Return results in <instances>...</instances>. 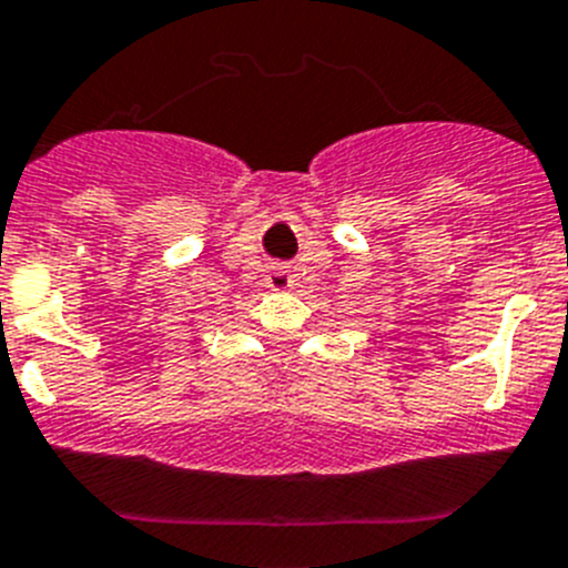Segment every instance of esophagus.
Instances as JSON below:
<instances>
[{"label":"esophagus","mask_w":568,"mask_h":568,"mask_svg":"<svg viewBox=\"0 0 568 568\" xmlns=\"http://www.w3.org/2000/svg\"><path fill=\"white\" fill-rule=\"evenodd\" d=\"M268 285L271 288H291V285H294V277H291L285 268H271Z\"/></svg>","instance_id":"esophagus-1"}]
</instances>
